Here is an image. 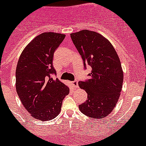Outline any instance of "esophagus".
<instances>
[{"instance_id": "obj_1", "label": "esophagus", "mask_w": 146, "mask_h": 146, "mask_svg": "<svg viewBox=\"0 0 146 146\" xmlns=\"http://www.w3.org/2000/svg\"><path fill=\"white\" fill-rule=\"evenodd\" d=\"M72 85L74 87H78V81L75 80L73 82H72Z\"/></svg>"}]
</instances>
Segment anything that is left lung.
<instances>
[{
    "label": "left lung",
    "mask_w": 146,
    "mask_h": 146,
    "mask_svg": "<svg viewBox=\"0 0 146 146\" xmlns=\"http://www.w3.org/2000/svg\"><path fill=\"white\" fill-rule=\"evenodd\" d=\"M70 36L84 66L92 68L90 78L78 82L87 93V100L78 106L79 110L87 117L104 118L114 110L122 90L123 72L118 55L111 42L96 31L85 29Z\"/></svg>",
    "instance_id": "1"
}]
</instances>
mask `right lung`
Segmentation results:
<instances>
[{"label":"right lung","instance_id":"1","mask_svg":"<svg viewBox=\"0 0 146 146\" xmlns=\"http://www.w3.org/2000/svg\"><path fill=\"white\" fill-rule=\"evenodd\" d=\"M65 35L45 32L36 36L21 53L16 68V90L26 110L35 119L45 121L59 114L70 89L53 79L54 51Z\"/></svg>","mask_w":146,"mask_h":146}]
</instances>
